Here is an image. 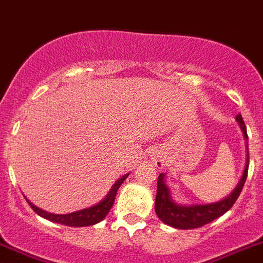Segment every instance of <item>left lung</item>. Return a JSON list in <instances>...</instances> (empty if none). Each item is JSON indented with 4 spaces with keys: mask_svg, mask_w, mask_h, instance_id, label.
Here are the masks:
<instances>
[{
    "mask_svg": "<svg viewBox=\"0 0 263 263\" xmlns=\"http://www.w3.org/2000/svg\"><path fill=\"white\" fill-rule=\"evenodd\" d=\"M236 120H237L238 126H240L243 139L247 141V127H245V123H243L241 114L236 117ZM248 169H249V148L247 145V164H245V169H243L242 176H241L237 186L226 198L214 203H207V204H199V203L181 204V203H177L176 200H173L170 189L167 187L166 182H165V177L166 176L164 173H161L157 179V195H156L155 202V210L158 219L162 223L176 229H194L211 223L212 220L226 214L228 210H231L232 205L235 204L241 190H242L243 183L247 181Z\"/></svg>",
    "mask_w": 263,
    "mask_h": 263,
    "instance_id": "left-lung-1",
    "label": "left lung"
}]
</instances>
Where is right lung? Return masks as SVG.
<instances>
[{
    "label": "right lung",
    "mask_w": 263,
    "mask_h": 263,
    "mask_svg": "<svg viewBox=\"0 0 263 263\" xmlns=\"http://www.w3.org/2000/svg\"><path fill=\"white\" fill-rule=\"evenodd\" d=\"M128 176H129V173H127V174H124L123 177H120V178L112 184L111 190L108 191L107 195H106L101 202L91 205V207H87V208H84V210H80V211L72 212V214H64V215L51 214V212L44 211V210H42V208L32 204L27 198H26V200H27L30 207H31L32 210L39 215V216L44 217V219L49 220V221H53V223L63 224V226H68V227L94 226V224L102 221V220L107 216L110 208L112 207V204H114L118 189L120 187V184L124 182V179H126Z\"/></svg>",
    "instance_id": "1"
}]
</instances>
